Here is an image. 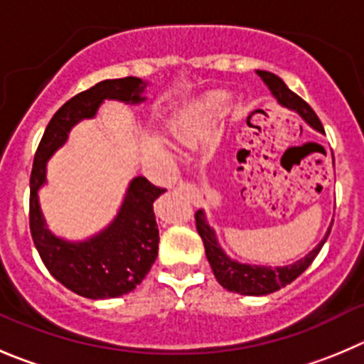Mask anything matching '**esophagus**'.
Returning <instances> with one entry per match:
<instances>
[{"label": "esophagus", "mask_w": 364, "mask_h": 364, "mask_svg": "<svg viewBox=\"0 0 364 364\" xmlns=\"http://www.w3.org/2000/svg\"><path fill=\"white\" fill-rule=\"evenodd\" d=\"M178 189L180 191H188V193H198V188L191 182H184V180H180L178 182Z\"/></svg>", "instance_id": "34e87169"}]
</instances>
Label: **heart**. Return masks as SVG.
<instances>
[{"instance_id": "1", "label": "heart", "mask_w": 364, "mask_h": 364, "mask_svg": "<svg viewBox=\"0 0 364 364\" xmlns=\"http://www.w3.org/2000/svg\"><path fill=\"white\" fill-rule=\"evenodd\" d=\"M225 100H227L225 96H214L213 105H220V103H223ZM178 141L182 144H186V146H189V144H193V141H195V139H193V136L189 132H180L178 134Z\"/></svg>"}]
</instances>
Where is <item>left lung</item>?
<instances>
[{"instance_id":"obj_1","label":"left lung","mask_w":364,"mask_h":364,"mask_svg":"<svg viewBox=\"0 0 364 364\" xmlns=\"http://www.w3.org/2000/svg\"><path fill=\"white\" fill-rule=\"evenodd\" d=\"M261 80L264 82L266 87L269 89L273 98L280 103L282 107L289 110H295L311 128H314L316 132L323 134V127H321L320 119L314 114V110L304 102L300 96H296L288 85L280 80L279 76L273 75L268 71H255ZM196 218V230H198L200 237L203 241V247H205V255L207 261H209L210 268H213L214 277H216L218 282L223 286L225 289L232 293H240V295H248V296H262L269 295L273 291H279L280 288L291 284L296 277L302 275L307 268H309L311 262L314 261V257L318 255V252L321 250L323 243L327 241L328 234H331V227L327 228L325 236L321 237L320 243L309 252V254L304 255L299 261L291 262V264L286 266H262V264H250V262H240L236 259L228 257L225 254V250L221 248V245L218 243L216 230L209 225L205 216V210L200 209L195 214Z\"/></svg>"}]
</instances>
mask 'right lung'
Instances as JSON below:
<instances>
[{"label": "right lung", "instance_id": "add662e5", "mask_svg": "<svg viewBox=\"0 0 364 364\" xmlns=\"http://www.w3.org/2000/svg\"><path fill=\"white\" fill-rule=\"evenodd\" d=\"M148 82L127 76L103 80L76 95L55 112L33 159L30 176V232L48 272L76 295L92 300L116 299L136 289L159 254V228L154 202L166 191L144 176H134L114 220L82 241L55 236L41 210L39 191L46 184L51 155L68 141L75 124L92 119L105 100L139 105Z\"/></svg>", "mask_w": 364, "mask_h": 364}]
</instances>
